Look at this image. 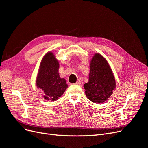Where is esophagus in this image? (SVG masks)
Returning a JSON list of instances; mask_svg holds the SVG:
<instances>
[{
	"label": "esophagus",
	"mask_w": 148,
	"mask_h": 148,
	"mask_svg": "<svg viewBox=\"0 0 148 148\" xmlns=\"http://www.w3.org/2000/svg\"><path fill=\"white\" fill-rule=\"evenodd\" d=\"M75 84H76V85H80V84H81V82H80V80H78L77 81V82H76V83H75Z\"/></svg>",
	"instance_id": "34e87169"
}]
</instances>
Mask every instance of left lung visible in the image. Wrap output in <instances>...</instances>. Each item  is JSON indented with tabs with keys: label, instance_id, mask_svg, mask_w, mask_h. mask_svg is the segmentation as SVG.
I'll list each match as a JSON object with an SVG mask.
<instances>
[{
	"label": "left lung",
	"instance_id": "1",
	"mask_svg": "<svg viewBox=\"0 0 148 148\" xmlns=\"http://www.w3.org/2000/svg\"><path fill=\"white\" fill-rule=\"evenodd\" d=\"M89 80L84 85L85 93L92 102H106L116 88L115 79L106 59L100 53H96L90 64Z\"/></svg>",
	"mask_w": 148,
	"mask_h": 148
}]
</instances>
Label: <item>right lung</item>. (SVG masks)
Listing matches in <instances>:
<instances>
[{
	"mask_svg": "<svg viewBox=\"0 0 148 148\" xmlns=\"http://www.w3.org/2000/svg\"><path fill=\"white\" fill-rule=\"evenodd\" d=\"M59 62L52 52L42 58L36 77V86L46 100L57 101L68 88L66 82L60 77Z\"/></svg>",
	"mask_w": 148,
	"mask_h": 148,
	"instance_id": "right-lung-1",
	"label": "right lung"
}]
</instances>
